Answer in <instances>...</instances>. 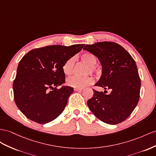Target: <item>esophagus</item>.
<instances>
[{
    "instance_id": "esophagus-1",
    "label": "esophagus",
    "mask_w": 156,
    "mask_h": 156,
    "mask_svg": "<svg viewBox=\"0 0 156 156\" xmlns=\"http://www.w3.org/2000/svg\"><path fill=\"white\" fill-rule=\"evenodd\" d=\"M74 91H78V92H81V91H83V89H80V88H74Z\"/></svg>"
}]
</instances>
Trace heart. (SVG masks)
I'll return each instance as SVG.
<instances>
[{
  "label": "heart",
  "instance_id": "obj_1",
  "mask_svg": "<svg viewBox=\"0 0 156 156\" xmlns=\"http://www.w3.org/2000/svg\"><path fill=\"white\" fill-rule=\"evenodd\" d=\"M82 61L87 65L86 74L96 73L97 69L95 65L97 62V59L95 56L90 53H84L81 56ZM75 62V58L74 57L69 58L65 61L62 65V71L64 74L66 76H70L73 73ZM94 79L90 76H86L83 77L73 76L67 80L66 83L69 86L75 87V88H83V87L92 84Z\"/></svg>",
  "mask_w": 156,
  "mask_h": 156
}]
</instances>
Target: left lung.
I'll return each mask as SVG.
<instances>
[{"instance_id":"8db88e82","label":"left lung","mask_w":156,"mask_h":156,"mask_svg":"<svg viewBox=\"0 0 156 156\" xmlns=\"http://www.w3.org/2000/svg\"><path fill=\"white\" fill-rule=\"evenodd\" d=\"M83 49L97 57L102 66V75L95 85L111 91L106 95L93 90V97L87 102L88 107L95 117L107 124L117 125L124 121L133 113L140 98L141 81L134 60L114 42L86 45Z\"/></svg>"}]
</instances>
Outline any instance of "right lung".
Wrapping results in <instances>:
<instances>
[{"label":"right lung","instance_id":"obj_1","mask_svg":"<svg viewBox=\"0 0 156 156\" xmlns=\"http://www.w3.org/2000/svg\"><path fill=\"white\" fill-rule=\"evenodd\" d=\"M84 44L49 45L29 51L20 61L13 83L18 109L31 121L48 123L65 109L73 87H57L65 82L62 65L79 53Z\"/></svg>","mask_w":156,"mask_h":156}]
</instances>
